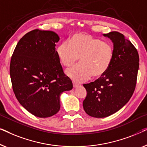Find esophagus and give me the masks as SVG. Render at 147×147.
Instances as JSON below:
<instances>
[{"instance_id": "34e87169", "label": "esophagus", "mask_w": 147, "mask_h": 147, "mask_svg": "<svg viewBox=\"0 0 147 147\" xmlns=\"http://www.w3.org/2000/svg\"><path fill=\"white\" fill-rule=\"evenodd\" d=\"M73 86H74V88H78V86H80V84H78L77 83H75V82H73Z\"/></svg>"}]
</instances>
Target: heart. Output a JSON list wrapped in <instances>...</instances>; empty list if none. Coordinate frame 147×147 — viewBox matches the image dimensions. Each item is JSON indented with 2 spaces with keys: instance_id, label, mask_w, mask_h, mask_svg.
Returning a JSON list of instances; mask_svg holds the SVG:
<instances>
[{
  "instance_id": "1",
  "label": "heart",
  "mask_w": 147,
  "mask_h": 147,
  "mask_svg": "<svg viewBox=\"0 0 147 147\" xmlns=\"http://www.w3.org/2000/svg\"><path fill=\"white\" fill-rule=\"evenodd\" d=\"M57 55L65 67H69L80 57L81 63L67 70L66 74L76 82H82L92 76H103L113 59L111 44L86 33H77L58 46Z\"/></svg>"
}]
</instances>
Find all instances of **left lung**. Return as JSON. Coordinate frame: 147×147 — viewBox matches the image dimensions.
I'll return each mask as SVG.
<instances>
[{
    "label": "left lung",
    "mask_w": 147,
    "mask_h": 147,
    "mask_svg": "<svg viewBox=\"0 0 147 147\" xmlns=\"http://www.w3.org/2000/svg\"><path fill=\"white\" fill-rule=\"evenodd\" d=\"M113 43L114 55L103 76L84 84L87 95L83 102L88 115L104 118L116 113L129 101L134 93L139 67V56L131 42L116 31L103 34Z\"/></svg>",
    "instance_id": "1"
}]
</instances>
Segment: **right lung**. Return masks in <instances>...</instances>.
Listing matches in <instances>:
<instances>
[{"mask_svg":"<svg viewBox=\"0 0 147 147\" xmlns=\"http://www.w3.org/2000/svg\"><path fill=\"white\" fill-rule=\"evenodd\" d=\"M59 40L53 31L33 30L19 40L11 57L10 76L16 98L39 118L57 114L61 94L73 88L55 51Z\"/></svg>","mask_w":147,"mask_h":147,"instance_id":"add662e5","label":"right lung"}]
</instances>
